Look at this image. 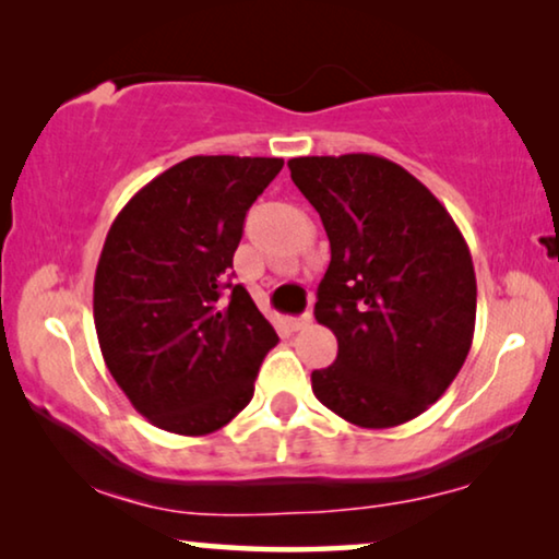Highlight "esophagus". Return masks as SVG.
<instances>
[{
    "instance_id": "esophagus-1",
    "label": "esophagus",
    "mask_w": 559,
    "mask_h": 559,
    "mask_svg": "<svg viewBox=\"0 0 559 559\" xmlns=\"http://www.w3.org/2000/svg\"><path fill=\"white\" fill-rule=\"evenodd\" d=\"M312 323V312H305L300 318H293V331H305Z\"/></svg>"
}]
</instances>
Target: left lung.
<instances>
[{
  "instance_id": "8db88e82",
  "label": "left lung",
  "mask_w": 559,
  "mask_h": 559,
  "mask_svg": "<svg viewBox=\"0 0 559 559\" xmlns=\"http://www.w3.org/2000/svg\"><path fill=\"white\" fill-rule=\"evenodd\" d=\"M287 167L331 241L316 320L333 331L338 356L312 371V394L366 430L409 423L445 394L471 350L468 243L445 205L392 159L354 152Z\"/></svg>"
}]
</instances>
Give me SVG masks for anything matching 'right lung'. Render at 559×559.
<instances>
[{"label": "right lung", "mask_w": 559, "mask_h": 559, "mask_svg": "<svg viewBox=\"0 0 559 559\" xmlns=\"http://www.w3.org/2000/svg\"><path fill=\"white\" fill-rule=\"evenodd\" d=\"M282 157L195 155L136 190L94 280L98 346L132 407L159 430L216 432L254 396L277 333L226 282L251 203Z\"/></svg>", "instance_id": "obj_1"}]
</instances>
